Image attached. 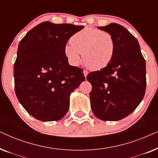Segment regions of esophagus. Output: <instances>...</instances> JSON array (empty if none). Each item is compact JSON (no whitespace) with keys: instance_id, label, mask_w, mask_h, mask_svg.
I'll return each instance as SVG.
<instances>
[{"instance_id":"1","label":"esophagus","mask_w":158,"mask_h":158,"mask_svg":"<svg viewBox=\"0 0 158 158\" xmlns=\"http://www.w3.org/2000/svg\"><path fill=\"white\" fill-rule=\"evenodd\" d=\"M83 73H84V75H85V77H86V76H87V75H88V72L87 70H83Z\"/></svg>"}]
</instances>
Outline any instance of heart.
I'll return each mask as SVG.
<instances>
[{"mask_svg": "<svg viewBox=\"0 0 158 158\" xmlns=\"http://www.w3.org/2000/svg\"><path fill=\"white\" fill-rule=\"evenodd\" d=\"M64 47V55L73 65H77L83 54L84 64L91 70H99L111 63L116 50V42L108 32L85 28L73 34Z\"/></svg>", "mask_w": 158, "mask_h": 158, "instance_id": "1", "label": "heart"}]
</instances>
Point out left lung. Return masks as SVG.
<instances>
[{"instance_id": "obj_1", "label": "left lung", "mask_w": 158, "mask_h": 158, "mask_svg": "<svg viewBox=\"0 0 158 158\" xmlns=\"http://www.w3.org/2000/svg\"><path fill=\"white\" fill-rule=\"evenodd\" d=\"M98 28L113 36L116 50L109 65L87 75L91 109L99 119L118 121L132 113L144 98L146 62L137 40L124 27L111 23Z\"/></svg>"}]
</instances>
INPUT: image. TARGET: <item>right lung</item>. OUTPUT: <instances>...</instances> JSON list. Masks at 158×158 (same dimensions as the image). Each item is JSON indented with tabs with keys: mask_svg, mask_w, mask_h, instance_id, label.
Masks as SVG:
<instances>
[{
	"mask_svg": "<svg viewBox=\"0 0 158 158\" xmlns=\"http://www.w3.org/2000/svg\"><path fill=\"white\" fill-rule=\"evenodd\" d=\"M83 28L44 21L19 43L14 69L15 92L26 111L36 119L63 118L70 94L85 81L83 69L70 65L64 52L69 39Z\"/></svg>",
	"mask_w": 158,
	"mask_h": 158,
	"instance_id": "obj_1",
	"label": "right lung"
}]
</instances>
